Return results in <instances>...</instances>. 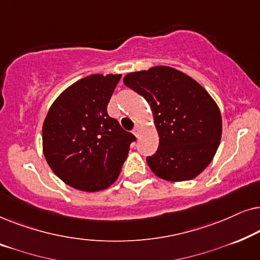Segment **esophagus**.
I'll return each instance as SVG.
<instances>
[{"label": "esophagus", "instance_id": "34e87169", "mask_svg": "<svg viewBox=\"0 0 260 260\" xmlns=\"http://www.w3.org/2000/svg\"><path fill=\"white\" fill-rule=\"evenodd\" d=\"M133 133H134V135H135V136H136V137L140 136V134H141V126L138 125V124H136V125H135Z\"/></svg>", "mask_w": 260, "mask_h": 260}]
</instances>
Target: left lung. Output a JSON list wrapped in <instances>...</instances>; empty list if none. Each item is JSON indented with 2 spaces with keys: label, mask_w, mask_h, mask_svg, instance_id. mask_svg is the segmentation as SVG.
<instances>
[{
  "label": "left lung",
  "mask_w": 260,
  "mask_h": 260,
  "mask_svg": "<svg viewBox=\"0 0 260 260\" xmlns=\"http://www.w3.org/2000/svg\"><path fill=\"white\" fill-rule=\"evenodd\" d=\"M124 84L150 105L159 136L158 149L147 162L163 180L197 177L214 157L221 140V113L193 78L168 66L124 77Z\"/></svg>",
  "instance_id": "obj_1"
}]
</instances>
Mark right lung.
Wrapping results in <instances>:
<instances>
[{
    "instance_id": "add662e5",
    "label": "right lung",
    "mask_w": 260,
    "mask_h": 260,
    "mask_svg": "<svg viewBox=\"0 0 260 260\" xmlns=\"http://www.w3.org/2000/svg\"><path fill=\"white\" fill-rule=\"evenodd\" d=\"M120 74H92L67 87L46 116L42 148L48 166L69 186L106 189L119 176L136 137L108 115Z\"/></svg>"
}]
</instances>
